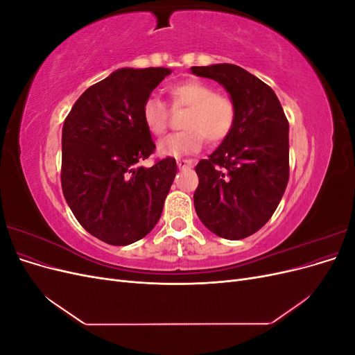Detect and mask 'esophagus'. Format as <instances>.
I'll use <instances>...</instances> for the list:
<instances>
[{
  "instance_id": "esophagus-1",
  "label": "esophagus",
  "mask_w": 355,
  "mask_h": 355,
  "mask_svg": "<svg viewBox=\"0 0 355 355\" xmlns=\"http://www.w3.org/2000/svg\"><path fill=\"white\" fill-rule=\"evenodd\" d=\"M176 163H178V167H179V168H188V167H191V166H194V161H192V159H185V158L178 159Z\"/></svg>"
}]
</instances>
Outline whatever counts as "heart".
Wrapping results in <instances>:
<instances>
[{"mask_svg": "<svg viewBox=\"0 0 355 355\" xmlns=\"http://www.w3.org/2000/svg\"><path fill=\"white\" fill-rule=\"evenodd\" d=\"M171 106L188 108L182 121L184 132L168 135L157 145L161 157H182L196 154L202 148L204 136L211 144L222 142L235 123V105L228 98L214 92L202 81H184L168 89ZM142 120L154 136H161L167 128L168 111L158 98H149L142 106Z\"/></svg>", "mask_w": 355, "mask_h": 355, "instance_id": "b5f03b06", "label": "heart"}]
</instances>
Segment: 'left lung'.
<instances>
[{
    "instance_id": "8db88e82",
    "label": "left lung",
    "mask_w": 355,
    "mask_h": 355,
    "mask_svg": "<svg viewBox=\"0 0 355 355\" xmlns=\"http://www.w3.org/2000/svg\"><path fill=\"white\" fill-rule=\"evenodd\" d=\"M219 83L235 105L231 133L196 167L194 206L204 227L241 240L270 220L288 180V121L274 90L231 63L192 67Z\"/></svg>"
}]
</instances>
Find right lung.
I'll return each mask as SVG.
<instances>
[{"label": "right lung", "mask_w": 355, "mask_h": 355, "mask_svg": "<svg viewBox=\"0 0 355 355\" xmlns=\"http://www.w3.org/2000/svg\"><path fill=\"white\" fill-rule=\"evenodd\" d=\"M170 72L116 69L85 90L63 123V196L81 227L108 244L151 232L176 176L175 158L141 166L155 149L142 106Z\"/></svg>", "instance_id": "1"}]
</instances>
